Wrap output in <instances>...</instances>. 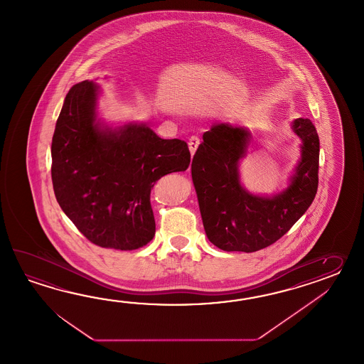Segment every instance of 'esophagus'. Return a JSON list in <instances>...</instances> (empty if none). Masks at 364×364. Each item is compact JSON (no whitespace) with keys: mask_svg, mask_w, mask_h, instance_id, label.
I'll return each mask as SVG.
<instances>
[{"mask_svg":"<svg viewBox=\"0 0 364 364\" xmlns=\"http://www.w3.org/2000/svg\"><path fill=\"white\" fill-rule=\"evenodd\" d=\"M199 144H200V139L196 136V135H193L188 140V148H190V152H191V155H193L195 152H196V149L199 147Z\"/></svg>","mask_w":364,"mask_h":364,"instance_id":"1","label":"esophagus"}]
</instances>
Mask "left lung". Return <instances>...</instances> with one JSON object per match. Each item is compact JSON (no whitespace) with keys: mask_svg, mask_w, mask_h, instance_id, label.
<instances>
[{"mask_svg":"<svg viewBox=\"0 0 364 364\" xmlns=\"http://www.w3.org/2000/svg\"><path fill=\"white\" fill-rule=\"evenodd\" d=\"M291 129L302 139L301 160L287 188L273 196L254 195L240 185L238 164L251 140L247 129L216 124L203 134L191 174L204 230L216 247L228 252L268 247L312 204L318 185V135L309 118H296Z\"/></svg>","mask_w":364,"mask_h":364,"instance_id":"1","label":"left lung"}]
</instances>
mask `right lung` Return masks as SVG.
Returning a JSON list of instances; mask_svg holds the SVG:
<instances>
[{
	"label": "right lung",
	"instance_id": "obj_1",
	"mask_svg": "<svg viewBox=\"0 0 364 364\" xmlns=\"http://www.w3.org/2000/svg\"><path fill=\"white\" fill-rule=\"evenodd\" d=\"M99 92L93 80H83L65 97L52 139L55 199L90 242L136 250L155 235L156 181L185 171L191 155L186 141L161 139L147 124L100 122Z\"/></svg>",
	"mask_w": 364,
	"mask_h": 364
}]
</instances>
